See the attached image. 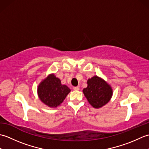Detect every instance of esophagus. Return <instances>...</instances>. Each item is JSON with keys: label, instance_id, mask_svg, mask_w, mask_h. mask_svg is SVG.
<instances>
[{"label": "esophagus", "instance_id": "obj_1", "mask_svg": "<svg viewBox=\"0 0 149 149\" xmlns=\"http://www.w3.org/2000/svg\"><path fill=\"white\" fill-rule=\"evenodd\" d=\"M74 90H79V88L78 86H75V87H74Z\"/></svg>", "mask_w": 149, "mask_h": 149}]
</instances>
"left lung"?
<instances>
[{"label": "left lung", "mask_w": 149, "mask_h": 149, "mask_svg": "<svg viewBox=\"0 0 149 149\" xmlns=\"http://www.w3.org/2000/svg\"><path fill=\"white\" fill-rule=\"evenodd\" d=\"M88 86L83 91L88 101L95 108H100L109 102L113 95L109 84L102 78L93 76L87 81Z\"/></svg>", "instance_id": "8db88e82"}]
</instances>
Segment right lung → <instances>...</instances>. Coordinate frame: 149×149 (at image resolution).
<instances>
[{"mask_svg":"<svg viewBox=\"0 0 149 149\" xmlns=\"http://www.w3.org/2000/svg\"><path fill=\"white\" fill-rule=\"evenodd\" d=\"M70 91V89L61 83L54 74H50L38 86V95L45 105L56 107L61 104Z\"/></svg>","mask_w":149,"mask_h":149,"instance_id":"right-lung-1","label":"right lung"}]
</instances>
